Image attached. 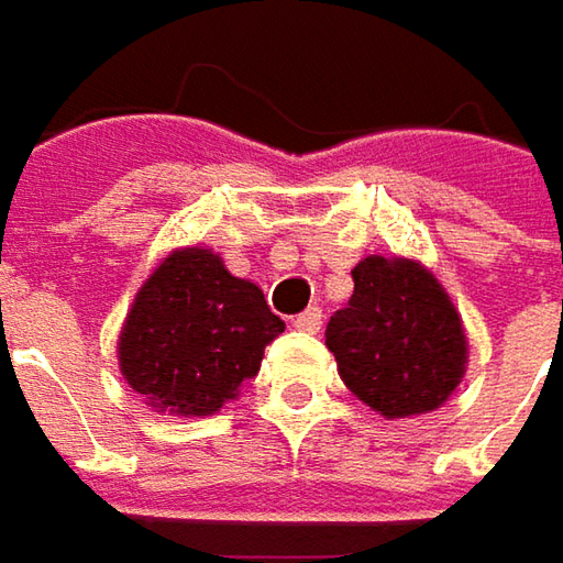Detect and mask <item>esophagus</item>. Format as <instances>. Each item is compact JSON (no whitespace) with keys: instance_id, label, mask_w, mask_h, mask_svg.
Here are the masks:
<instances>
[{"instance_id":"34e87169","label":"esophagus","mask_w":563,"mask_h":563,"mask_svg":"<svg viewBox=\"0 0 563 563\" xmlns=\"http://www.w3.org/2000/svg\"><path fill=\"white\" fill-rule=\"evenodd\" d=\"M296 330H306V333H318L321 330V324H324V314H321V308L318 306H311L306 308L302 314H296Z\"/></svg>"}]
</instances>
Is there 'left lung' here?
<instances>
[{"instance_id": "left-lung-1", "label": "left lung", "mask_w": 563, "mask_h": 563, "mask_svg": "<svg viewBox=\"0 0 563 563\" xmlns=\"http://www.w3.org/2000/svg\"><path fill=\"white\" fill-rule=\"evenodd\" d=\"M353 296L328 321L340 378L387 419L431 412L466 368V336L426 267L372 255L353 267Z\"/></svg>"}]
</instances>
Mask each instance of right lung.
Wrapping results in <instances>:
<instances>
[{
  "label": "right lung",
  "mask_w": 563,
  "mask_h": 563,
  "mask_svg": "<svg viewBox=\"0 0 563 563\" xmlns=\"http://www.w3.org/2000/svg\"><path fill=\"white\" fill-rule=\"evenodd\" d=\"M283 328L255 283L233 277L208 249H185L141 286L119 365L151 406L210 416L255 378Z\"/></svg>",
  "instance_id": "1"
}]
</instances>
